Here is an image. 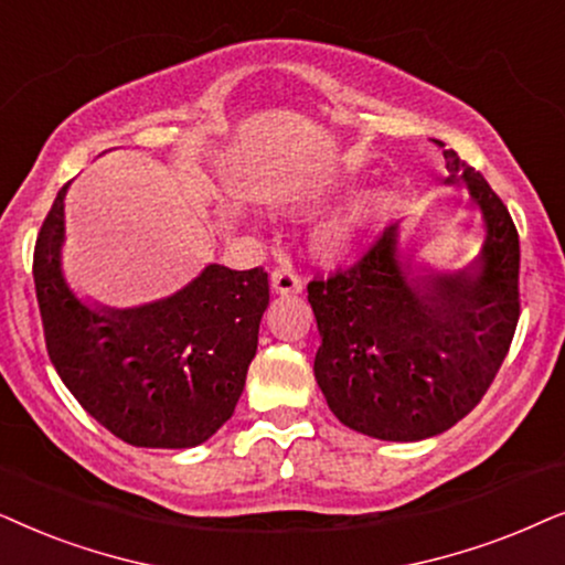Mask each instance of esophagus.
I'll use <instances>...</instances> for the list:
<instances>
[{
	"label": "esophagus",
	"instance_id": "1",
	"mask_svg": "<svg viewBox=\"0 0 565 565\" xmlns=\"http://www.w3.org/2000/svg\"><path fill=\"white\" fill-rule=\"evenodd\" d=\"M270 289L276 291V295H299L302 291V278H299L295 270L289 266H281L276 268L274 274H270Z\"/></svg>",
	"mask_w": 565,
	"mask_h": 565
}]
</instances>
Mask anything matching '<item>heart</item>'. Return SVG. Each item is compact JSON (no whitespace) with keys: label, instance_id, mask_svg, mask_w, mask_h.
Listing matches in <instances>:
<instances>
[{"label":"heart","instance_id":"obj_1","mask_svg":"<svg viewBox=\"0 0 565 565\" xmlns=\"http://www.w3.org/2000/svg\"><path fill=\"white\" fill-rule=\"evenodd\" d=\"M382 212V195L372 193L356 199L353 204L335 214L333 220L322 222L310 237V253L322 263H335L349 255L361 239L370 235Z\"/></svg>","mask_w":565,"mask_h":565}]
</instances>
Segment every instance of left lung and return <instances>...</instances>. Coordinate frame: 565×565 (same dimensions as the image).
<instances>
[{
    "mask_svg": "<svg viewBox=\"0 0 565 565\" xmlns=\"http://www.w3.org/2000/svg\"><path fill=\"white\" fill-rule=\"evenodd\" d=\"M439 147H445L439 141ZM447 183H465L486 239L457 274L397 250V224L351 268L307 284L320 349L315 380L353 431L418 441L452 428L480 403L519 320V235L486 178L445 149Z\"/></svg>",
    "mask_w": 565,
    "mask_h": 565,
    "instance_id": "left-lung-1",
    "label": "left lung"
}]
</instances>
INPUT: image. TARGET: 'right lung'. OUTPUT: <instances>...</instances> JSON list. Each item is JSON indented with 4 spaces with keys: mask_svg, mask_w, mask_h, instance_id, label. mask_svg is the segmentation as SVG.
Segmentation results:
<instances>
[{
    "mask_svg": "<svg viewBox=\"0 0 565 565\" xmlns=\"http://www.w3.org/2000/svg\"><path fill=\"white\" fill-rule=\"evenodd\" d=\"M66 188L33 253L51 364L82 408L126 445H204L243 395L268 307V274L212 263L157 302L129 310L82 302L62 270Z\"/></svg>",
    "mask_w": 565,
    "mask_h": 565,
    "instance_id": "obj_1",
    "label": "right lung"
}]
</instances>
